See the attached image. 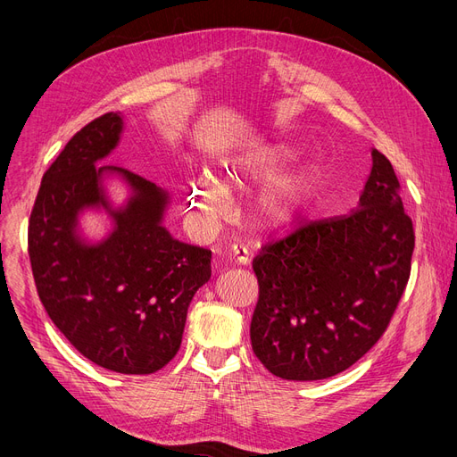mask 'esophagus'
<instances>
[{
  "mask_svg": "<svg viewBox=\"0 0 457 457\" xmlns=\"http://www.w3.org/2000/svg\"><path fill=\"white\" fill-rule=\"evenodd\" d=\"M228 257H229V261L235 262V265H246V262L250 261V252L245 246L233 245L228 252Z\"/></svg>",
  "mask_w": 457,
  "mask_h": 457,
  "instance_id": "obj_1",
  "label": "esophagus"
}]
</instances>
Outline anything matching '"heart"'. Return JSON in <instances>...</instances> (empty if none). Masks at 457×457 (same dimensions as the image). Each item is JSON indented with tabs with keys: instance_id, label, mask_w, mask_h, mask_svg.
<instances>
[{
	"instance_id": "1",
	"label": "heart",
	"mask_w": 457,
	"mask_h": 457,
	"mask_svg": "<svg viewBox=\"0 0 457 457\" xmlns=\"http://www.w3.org/2000/svg\"><path fill=\"white\" fill-rule=\"evenodd\" d=\"M281 146H261L233 155L220 166L219 179L200 178L188 188V205L207 224L228 214V190L245 183L269 181L289 161ZM311 198V178L305 172L281 176L262 187L250 202V219L267 229L293 224Z\"/></svg>"
}]
</instances>
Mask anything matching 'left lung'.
I'll return each instance as SVG.
<instances>
[{
    "instance_id": "1",
    "label": "left lung",
    "mask_w": 457,
    "mask_h": 457,
    "mask_svg": "<svg viewBox=\"0 0 457 457\" xmlns=\"http://www.w3.org/2000/svg\"><path fill=\"white\" fill-rule=\"evenodd\" d=\"M413 222L389 159L372 150L357 209L300 226L253 259V353L283 379L339 374L386 333L411 272Z\"/></svg>"
}]
</instances>
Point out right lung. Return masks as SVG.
Listing matches in <instances>:
<instances>
[{
    "mask_svg": "<svg viewBox=\"0 0 457 457\" xmlns=\"http://www.w3.org/2000/svg\"><path fill=\"white\" fill-rule=\"evenodd\" d=\"M118 112L92 120L47 168L31 211L28 245L38 298L59 331L98 367L152 374L178 353L187 309L211 278V252L162 226L168 195L120 166H96L120 140ZM118 175L132 196L114 210L103 179ZM104 206L115 228L90 245L77 233L85 208Z\"/></svg>",
    "mask_w": 457,
    "mask_h": 457,
    "instance_id": "obj_1",
    "label": "right lung"
}]
</instances>
